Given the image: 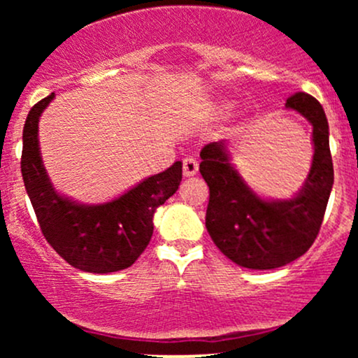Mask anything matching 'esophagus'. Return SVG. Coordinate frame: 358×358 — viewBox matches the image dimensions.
I'll return each mask as SVG.
<instances>
[{
	"instance_id": "obj_1",
	"label": "esophagus",
	"mask_w": 358,
	"mask_h": 358,
	"mask_svg": "<svg viewBox=\"0 0 358 358\" xmlns=\"http://www.w3.org/2000/svg\"><path fill=\"white\" fill-rule=\"evenodd\" d=\"M199 171V162L195 158H185L183 159V175L193 176Z\"/></svg>"
}]
</instances>
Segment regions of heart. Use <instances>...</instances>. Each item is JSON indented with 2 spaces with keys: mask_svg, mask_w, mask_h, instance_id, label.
<instances>
[{
  "mask_svg": "<svg viewBox=\"0 0 358 358\" xmlns=\"http://www.w3.org/2000/svg\"><path fill=\"white\" fill-rule=\"evenodd\" d=\"M219 109L220 110H229V109H231V106H229V104H220Z\"/></svg>",
  "mask_w": 358,
  "mask_h": 358,
  "instance_id": "b5f03b06",
  "label": "heart"
}]
</instances>
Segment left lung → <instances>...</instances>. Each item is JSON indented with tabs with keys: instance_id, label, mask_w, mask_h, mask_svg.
I'll use <instances>...</instances> for the list:
<instances>
[{
	"instance_id": "1",
	"label": "left lung",
	"mask_w": 358,
	"mask_h": 358,
	"mask_svg": "<svg viewBox=\"0 0 358 358\" xmlns=\"http://www.w3.org/2000/svg\"><path fill=\"white\" fill-rule=\"evenodd\" d=\"M286 108L313 126V163L293 199L266 200L250 190L231 165L224 141L208 143L200 151V173L210 190L205 227L220 252L242 268L274 269L303 256L318 236L334 187L322 104L310 94L296 92L287 97Z\"/></svg>"
}]
</instances>
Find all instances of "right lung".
Masks as SVG:
<instances>
[{"mask_svg": "<svg viewBox=\"0 0 358 358\" xmlns=\"http://www.w3.org/2000/svg\"><path fill=\"white\" fill-rule=\"evenodd\" d=\"M53 97L52 92L36 102L23 127L22 176L42 234L62 259L85 273L129 268L150 244L156 208L178 190L182 162L110 202L84 205L62 196L50 183L38 148L40 114Z\"/></svg>", "mask_w": 358, "mask_h": 358, "instance_id": "1", "label": "right lung"}]
</instances>
